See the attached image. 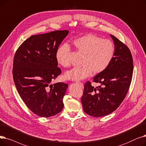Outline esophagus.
<instances>
[{
    "label": "esophagus",
    "mask_w": 146,
    "mask_h": 146,
    "mask_svg": "<svg viewBox=\"0 0 146 146\" xmlns=\"http://www.w3.org/2000/svg\"><path fill=\"white\" fill-rule=\"evenodd\" d=\"M77 83L80 85V86H81L82 88H84V85H83V84H82V82H77Z\"/></svg>",
    "instance_id": "esophagus-1"
}]
</instances>
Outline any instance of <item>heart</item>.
<instances>
[{
  "label": "heart",
  "mask_w": 146,
  "mask_h": 146,
  "mask_svg": "<svg viewBox=\"0 0 146 146\" xmlns=\"http://www.w3.org/2000/svg\"><path fill=\"white\" fill-rule=\"evenodd\" d=\"M73 44L76 49L83 54L80 67H75L66 71L64 78L72 81L84 80L92 74L104 71L112 61L115 53L113 43L109 40L92 34H88L75 39ZM70 47L67 44L59 46L56 52V59L64 67H68L71 63L68 59Z\"/></svg>",
  "instance_id": "obj_1"
}]
</instances>
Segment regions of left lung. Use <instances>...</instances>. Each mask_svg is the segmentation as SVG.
<instances>
[{"instance_id":"1","label":"left lung","mask_w":146,"mask_h":146,"mask_svg":"<svg viewBox=\"0 0 146 146\" xmlns=\"http://www.w3.org/2000/svg\"><path fill=\"white\" fill-rule=\"evenodd\" d=\"M115 56L105 71L96 75L93 81L101 86L94 87L88 81L84 85L82 105L84 112L94 117L113 112L125 98L133 72V60L128 47L112 35Z\"/></svg>"}]
</instances>
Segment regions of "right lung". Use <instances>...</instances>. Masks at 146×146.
I'll use <instances>...</instances> for the list:
<instances>
[{"label": "right lung", "instance_id": "right-lung-1", "mask_svg": "<svg viewBox=\"0 0 146 146\" xmlns=\"http://www.w3.org/2000/svg\"><path fill=\"white\" fill-rule=\"evenodd\" d=\"M68 30L33 35L17 50L13 78L17 91L27 106L38 116L48 117L60 112L68 85L52 84L61 74L56 52Z\"/></svg>", "mask_w": 146, "mask_h": 146}]
</instances>
